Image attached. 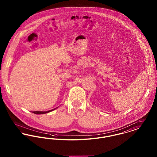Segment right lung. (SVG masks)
Instances as JSON below:
<instances>
[{
    "label": "right lung",
    "mask_w": 157,
    "mask_h": 157,
    "mask_svg": "<svg viewBox=\"0 0 157 157\" xmlns=\"http://www.w3.org/2000/svg\"><path fill=\"white\" fill-rule=\"evenodd\" d=\"M58 108V107H57ZM57 108H54V109H51V110H50V111H33V113H35V114H44V113H48V112H51V111H52L53 110H55V109H56Z\"/></svg>",
    "instance_id": "add662e5"
}]
</instances>
